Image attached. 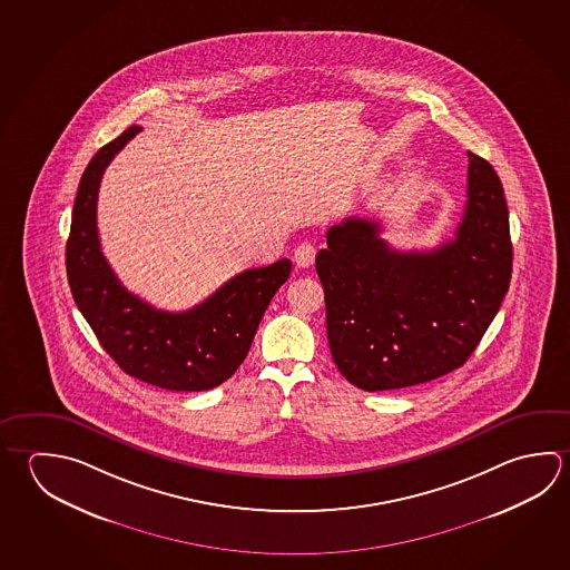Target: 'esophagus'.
<instances>
[{
  "label": "esophagus",
  "mask_w": 570,
  "mask_h": 570,
  "mask_svg": "<svg viewBox=\"0 0 570 570\" xmlns=\"http://www.w3.org/2000/svg\"><path fill=\"white\" fill-rule=\"evenodd\" d=\"M314 258H316V248L308 244V242H302L299 246H296V250H294V262H296V266L299 268H309L312 264H314Z\"/></svg>",
  "instance_id": "esophagus-1"
}]
</instances>
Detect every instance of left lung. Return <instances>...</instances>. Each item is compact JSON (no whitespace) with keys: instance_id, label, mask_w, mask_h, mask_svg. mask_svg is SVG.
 <instances>
[{"instance_id":"left-lung-1","label":"left lung","mask_w":570,"mask_h":570,"mask_svg":"<svg viewBox=\"0 0 570 570\" xmlns=\"http://www.w3.org/2000/svg\"><path fill=\"white\" fill-rule=\"evenodd\" d=\"M469 200L454 240L399 252L380 224L346 218L316 256L334 364L368 392L460 368L497 316L512 274L509 208L489 161L469 151Z\"/></svg>"}]
</instances>
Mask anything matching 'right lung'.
<instances>
[{
	"label": "right lung",
	"mask_w": 570,
	"mask_h": 570,
	"mask_svg": "<svg viewBox=\"0 0 570 570\" xmlns=\"http://www.w3.org/2000/svg\"><path fill=\"white\" fill-rule=\"evenodd\" d=\"M138 131L140 126H131L96 151L81 176L66 244L71 296L101 348L126 374L166 390L216 389L246 358L292 262L244 271L186 312L154 308L124 288L101 254L96 208L104 171Z\"/></svg>",
	"instance_id": "obj_1"
}]
</instances>
